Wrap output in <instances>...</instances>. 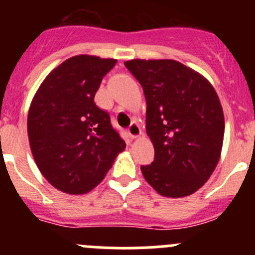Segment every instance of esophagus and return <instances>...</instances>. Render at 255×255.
Here are the masks:
<instances>
[{
  "label": "esophagus",
  "mask_w": 255,
  "mask_h": 255,
  "mask_svg": "<svg viewBox=\"0 0 255 255\" xmlns=\"http://www.w3.org/2000/svg\"><path fill=\"white\" fill-rule=\"evenodd\" d=\"M127 132H128V134H129V137L132 138V139H135V138H138L140 134H142V129H140L139 125H138L137 122L130 123V126L128 127Z\"/></svg>",
  "instance_id": "esophagus-1"
}]
</instances>
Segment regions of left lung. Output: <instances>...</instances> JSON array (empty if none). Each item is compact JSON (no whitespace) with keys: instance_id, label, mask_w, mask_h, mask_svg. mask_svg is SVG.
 Listing matches in <instances>:
<instances>
[{"instance_id":"8db88e82","label":"left lung","mask_w":255,"mask_h":255,"mask_svg":"<svg viewBox=\"0 0 255 255\" xmlns=\"http://www.w3.org/2000/svg\"><path fill=\"white\" fill-rule=\"evenodd\" d=\"M142 85L146 134L154 161L142 165L158 194L184 197L200 189L220 160L225 117L212 85L201 74L170 59L126 61Z\"/></svg>"}]
</instances>
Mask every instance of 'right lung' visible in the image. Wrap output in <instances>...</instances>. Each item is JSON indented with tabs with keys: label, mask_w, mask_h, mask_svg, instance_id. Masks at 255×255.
I'll return each mask as SVG.
<instances>
[{
	"label": "right lung",
	"mask_w": 255,
	"mask_h": 255,
	"mask_svg": "<svg viewBox=\"0 0 255 255\" xmlns=\"http://www.w3.org/2000/svg\"><path fill=\"white\" fill-rule=\"evenodd\" d=\"M116 59L76 55L44 79L30 104L27 129L42 175L71 195L91 191L104 180L126 143L109 112L94 102Z\"/></svg>",
	"instance_id": "right-lung-1"
}]
</instances>
